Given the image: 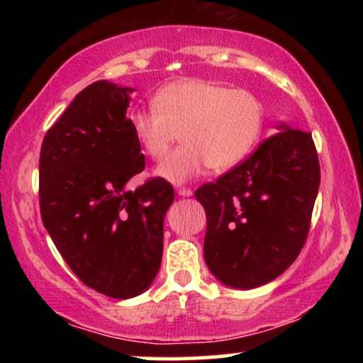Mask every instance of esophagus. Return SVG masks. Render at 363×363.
<instances>
[{"label":"esophagus","instance_id":"esophagus-1","mask_svg":"<svg viewBox=\"0 0 363 363\" xmlns=\"http://www.w3.org/2000/svg\"><path fill=\"white\" fill-rule=\"evenodd\" d=\"M177 193L180 196H191L193 195V190H190V188H185V186H180V188H177Z\"/></svg>","mask_w":363,"mask_h":363}]
</instances>
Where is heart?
Segmentation results:
<instances>
[{"label":"heart","instance_id":"obj_1","mask_svg":"<svg viewBox=\"0 0 363 363\" xmlns=\"http://www.w3.org/2000/svg\"><path fill=\"white\" fill-rule=\"evenodd\" d=\"M150 111H135L130 127L143 150L162 160L173 143L183 145L157 168L163 180L182 185L205 173L245 160L259 138L262 104L246 89L205 79H178L158 89Z\"/></svg>","mask_w":363,"mask_h":363}]
</instances>
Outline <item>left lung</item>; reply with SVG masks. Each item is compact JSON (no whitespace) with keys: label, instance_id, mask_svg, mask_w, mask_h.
Instances as JSON below:
<instances>
[{"label":"left lung","instance_id":"obj_1","mask_svg":"<svg viewBox=\"0 0 363 363\" xmlns=\"http://www.w3.org/2000/svg\"><path fill=\"white\" fill-rule=\"evenodd\" d=\"M216 183L195 191L206 213L205 261L218 281L255 289L281 276L304 246L320 185L309 132L286 123Z\"/></svg>","mask_w":363,"mask_h":363}]
</instances>
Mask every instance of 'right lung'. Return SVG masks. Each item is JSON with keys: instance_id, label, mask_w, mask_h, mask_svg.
<instances>
[{"instance_id": "right-lung-1", "label": "right lung", "mask_w": 363, "mask_h": 363, "mask_svg": "<svg viewBox=\"0 0 363 363\" xmlns=\"http://www.w3.org/2000/svg\"><path fill=\"white\" fill-rule=\"evenodd\" d=\"M132 92L108 81L87 86L49 128L39 157L44 228L74 274L113 299L142 294L155 279L175 200L163 178L125 188L145 167L127 118Z\"/></svg>"}]
</instances>
